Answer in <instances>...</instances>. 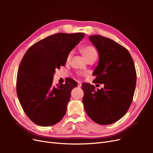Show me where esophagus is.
Masks as SVG:
<instances>
[{
	"instance_id": "34e87169",
	"label": "esophagus",
	"mask_w": 153,
	"mask_h": 153,
	"mask_svg": "<svg viewBox=\"0 0 153 153\" xmlns=\"http://www.w3.org/2000/svg\"><path fill=\"white\" fill-rule=\"evenodd\" d=\"M77 86H78V88L81 87V83L80 82H78V83H77Z\"/></svg>"
}]
</instances>
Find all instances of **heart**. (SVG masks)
Listing matches in <instances>:
<instances>
[{"instance_id":"1","label":"heart","mask_w":153,"mask_h":153,"mask_svg":"<svg viewBox=\"0 0 153 153\" xmlns=\"http://www.w3.org/2000/svg\"><path fill=\"white\" fill-rule=\"evenodd\" d=\"M80 51L82 53V54L83 55V56L85 59V60H87V59H88L89 58L92 57L93 56H97V55L96 49L92 45L84 46V47L81 48ZM72 52H71L69 54H68V57H67L68 61L70 60V59L72 57Z\"/></svg>"}]
</instances>
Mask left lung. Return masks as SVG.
Returning <instances> with one entry per match:
<instances>
[{
  "instance_id": "8db88e82",
  "label": "left lung",
  "mask_w": 153,
  "mask_h": 153,
  "mask_svg": "<svg viewBox=\"0 0 153 153\" xmlns=\"http://www.w3.org/2000/svg\"><path fill=\"white\" fill-rule=\"evenodd\" d=\"M99 54V62L92 76L94 85L82 84V103L88 116L97 124L108 125L119 120L132 102L136 84L134 64L129 51L113 40L99 35L89 36Z\"/></svg>"
}]
</instances>
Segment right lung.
Returning <instances> with one entry per match:
<instances>
[{"label": "right lung", "instance_id": "obj_1", "mask_svg": "<svg viewBox=\"0 0 153 153\" xmlns=\"http://www.w3.org/2000/svg\"><path fill=\"white\" fill-rule=\"evenodd\" d=\"M84 36L82 32L57 33L32 45L24 54L17 72V94L25 113L35 124L51 126L64 116L71 90L77 84L69 78L65 84L54 86L53 77Z\"/></svg>", "mask_w": 153, "mask_h": 153}]
</instances>
